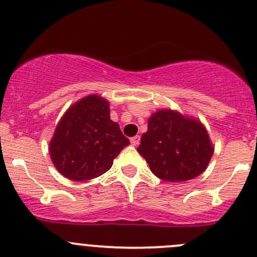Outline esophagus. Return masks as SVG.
Segmentation results:
<instances>
[{
    "label": "esophagus",
    "instance_id": "esophagus-1",
    "mask_svg": "<svg viewBox=\"0 0 257 257\" xmlns=\"http://www.w3.org/2000/svg\"><path fill=\"white\" fill-rule=\"evenodd\" d=\"M131 143H132V145H133V146L139 145V143H140V137H139V135L131 138Z\"/></svg>",
    "mask_w": 257,
    "mask_h": 257
}]
</instances>
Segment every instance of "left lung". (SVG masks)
Instances as JSON below:
<instances>
[{"mask_svg": "<svg viewBox=\"0 0 257 257\" xmlns=\"http://www.w3.org/2000/svg\"><path fill=\"white\" fill-rule=\"evenodd\" d=\"M213 151L215 146L201 120L171 108H160L150 115L148 132L138 148L152 173L171 183L200 176Z\"/></svg>", "mask_w": 257, "mask_h": 257, "instance_id": "left-lung-1", "label": "left lung"}]
</instances>
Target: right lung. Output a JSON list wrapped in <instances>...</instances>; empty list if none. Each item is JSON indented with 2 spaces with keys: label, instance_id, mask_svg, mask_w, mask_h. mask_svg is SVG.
<instances>
[{
  "label": "right lung",
  "instance_id": "right-lung-1",
  "mask_svg": "<svg viewBox=\"0 0 257 257\" xmlns=\"http://www.w3.org/2000/svg\"><path fill=\"white\" fill-rule=\"evenodd\" d=\"M129 145L118 123L109 117V102L97 94L81 97L68 107L49 144L53 166L70 180L100 177Z\"/></svg>",
  "mask_w": 257,
  "mask_h": 257
}]
</instances>
